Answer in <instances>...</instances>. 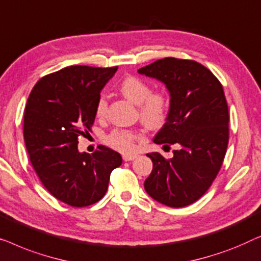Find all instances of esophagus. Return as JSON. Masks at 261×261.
<instances>
[{"instance_id": "esophagus-1", "label": "esophagus", "mask_w": 261, "mask_h": 261, "mask_svg": "<svg viewBox=\"0 0 261 261\" xmlns=\"http://www.w3.org/2000/svg\"><path fill=\"white\" fill-rule=\"evenodd\" d=\"M138 155H136V153H125V155H123V160L125 161V162H129V161H134L135 159H137Z\"/></svg>"}]
</instances>
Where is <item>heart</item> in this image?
I'll return each instance as SVG.
<instances>
[{
    "label": "heart",
    "instance_id": "b5f03b06",
    "mask_svg": "<svg viewBox=\"0 0 261 261\" xmlns=\"http://www.w3.org/2000/svg\"><path fill=\"white\" fill-rule=\"evenodd\" d=\"M119 90L124 97L139 105V116L146 125L157 126L164 122L168 112V98L163 92H150L148 84L137 76H126L120 83ZM106 109L108 100L105 95H100L95 102V113L98 117H102ZM141 138L142 134L136 130L117 129L106 136L105 143L122 152H131L134 151L136 142Z\"/></svg>",
    "mask_w": 261,
    "mask_h": 261
}]
</instances>
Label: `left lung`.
I'll list each match as a JSON object with an SVG mask.
<instances>
[{"label":"left lung","instance_id":"left-lung-1","mask_svg":"<svg viewBox=\"0 0 261 261\" xmlns=\"http://www.w3.org/2000/svg\"><path fill=\"white\" fill-rule=\"evenodd\" d=\"M138 73L163 83L170 95L166 123L153 142L178 146L170 160L146 153L152 171L145 192L168 207H186L207 192L225 159L229 116L222 85L203 65L176 58L161 59Z\"/></svg>","mask_w":261,"mask_h":261}]
</instances>
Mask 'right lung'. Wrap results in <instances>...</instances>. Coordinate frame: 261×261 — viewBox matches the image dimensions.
<instances>
[{
	"label": "right lung",
	"mask_w": 261,
	"mask_h": 261,
	"mask_svg": "<svg viewBox=\"0 0 261 261\" xmlns=\"http://www.w3.org/2000/svg\"><path fill=\"white\" fill-rule=\"evenodd\" d=\"M117 69L68 66L40 79L25 105L23 137L32 166L46 189L72 207L98 202L123 162L104 145L92 155L78 150V137L91 130L95 102Z\"/></svg>",
	"instance_id": "1"
}]
</instances>
